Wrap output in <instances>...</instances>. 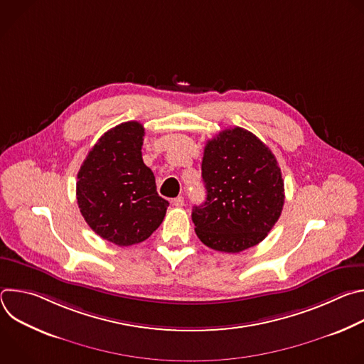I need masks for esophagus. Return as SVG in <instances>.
I'll return each mask as SVG.
<instances>
[{"label": "esophagus", "mask_w": 364, "mask_h": 364, "mask_svg": "<svg viewBox=\"0 0 364 364\" xmlns=\"http://www.w3.org/2000/svg\"><path fill=\"white\" fill-rule=\"evenodd\" d=\"M171 204L176 205V207H183L184 205V198L180 196V197H176L171 200Z\"/></svg>", "instance_id": "esophagus-1"}]
</instances>
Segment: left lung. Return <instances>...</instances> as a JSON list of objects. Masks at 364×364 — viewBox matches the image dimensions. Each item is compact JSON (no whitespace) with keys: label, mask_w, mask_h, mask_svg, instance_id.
Here are the masks:
<instances>
[{"label":"left lung","mask_w":364,"mask_h":364,"mask_svg":"<svg viewBox=\"0 0 364 364\" xmlns=\"http://www.w3.org/2000/svg\"><path fill=\"white\" fill-rule=\"evenodd\" d=\"M205 201L191 213L198 239L215 250L239 253L262 242L284 207V180L272 151L235 127L204 146Z\"/></svg>","instance_id":"obj_1"}]
</instances>
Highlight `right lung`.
I'll use <instances>...</instances> for the list:
<instances>
[{"mask_svg": "<svg viewBox=\"0 0 364 364\" xmlns=\"http://www.w3.org/2000/svg\"><path fill=\"white\" fill-rule=\"evenodd\" d=\"M144 134L136 121L117 125L97 139L77 173L82 216L96 235L118 246L148 239L168 207L142 161Z\"/></svg>", "mask_w": 364, "mask_h": 364, "instance_id": "obj_1", "label": "right lung"}]
</instances>
